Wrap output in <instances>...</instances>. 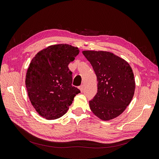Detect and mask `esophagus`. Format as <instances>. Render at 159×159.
Returning a JSON list of instances; mask_svg holds the SVG:
<instances>
[{"mask_svg": "<svg viewBox=\"0 0 159 159\" xmlns=\"http://www.w3.org/2000/svg\"><path fill=\"white\" fill-rule=\"evenodd\" d=\"M79 89H80L81 92H82V91H83V89H84V86H83V85L80 86L79 87Z\"/></svg>", "mask_w": 159, "mask_h": 159, "instance_id": "34e87169", "label": "esophagus"}]
</instances>
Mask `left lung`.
I'll return each mask as SVG.
<instances>
[{"label": "left lung", "mask_w": 159, "mask_h": 159, "mask_svg": "<svg viewBox=\"0 0 159 159\" xmlns=\"http://www.w3.org/2000/svg\"><path fill=\"white\" fill-rule=\"evenodd\" d=\"M98 79V93L89 101L93 114L109 121L121 114L133 99L134 73L126 60L108 51H83Z\"/></svg>", "instance_id": "1"}]
</instances>
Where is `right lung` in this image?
I'll return each mask as SVG.
<instances>
[{"label":"right lung","instance_id":"add662e5","mask_svg":"<svg viewBox=\"0 0 159 159\" xmlns=\"http://www.w3.org/2000/svg\"><path fill=\"white\" fill-rule=\"evenodd\" d=\"M67 44L47 47L34 57L27 70L25 84L33 107L49 120L64 116L80 90L72 84L68 65L79 53Z\"/></svg>","mask_w":159,"mask_h":159}]
</instances>
